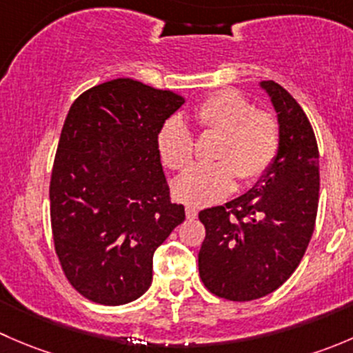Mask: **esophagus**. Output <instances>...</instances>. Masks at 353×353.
I'll list each match as a JSON object with an SVG mask.
<instances>
[{"instance_id": "34e87169", "label": "esophagus", "mask_w": 353, "mask_h": 353, "mask_svg": "<svg viewBox=\"0 0 353 353\" xmlns=\"http://www.w3.org/2000/svg\"><path fill=\"white\" fill-rule=\"evenodd\" d=\"M186 216H188V220H194L198 216V208L196 206H191V205H188L186 206Z\"/></svg>"}]
</instances>
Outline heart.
<instances>
[{"label": "heart", "mask_w": 353, "mask_h": 353, "mask_svg": "<svg viewBox=\"0 0 353 353\" xmlns=\"http://www.w3.org/2000/svg\"><path fill=\"white\" fill-rule=\"evenodd\" d=\"M201 133H219L213 148L215 162L190 167L174 183V194L191 206L215 203L230 193L236 177L244 186L261 181L275 163L282 145L280 121L272 110L254 108L237 90H219L193 109ZM162 162L183 170L194 157V133L181 117L167 119L157 134Z\"/></svg>", "instance_id": "b5f03b06"}]
</instances>
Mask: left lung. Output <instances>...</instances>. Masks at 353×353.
Here are the masks:
<instances>
[{
    "instance_id": "obj_1",
    "label": "left lung",
    "mask_w": 353,
    "mask_h": 353,
    "mask_svg": "<svg viewBox=\"0 0 353 353\" xmlns=\"http://www.w3.org/2000/svg\"><path fill=\"white\" fill-rule=\"evenodd\" d=\"M282 128V145L265 179L225 206L199 212L206 236L199 279L216 297L248 302L290 279L311 241L319 203V150L307 116L273 80L261 81Z\"/></svg>"
}]
</instances>
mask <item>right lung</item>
Instances as JSON below:
<instances>
[{
    "label": "right lung",
    "instance_id": "add662e5",
    "mask_svg": "<svg viewBox=\"0 0 353 353\" xmlns=\"http://www.w3.org/2000/svg\"><path fill=\"white\" fill-rule=\"evenodd\" d=\"M184 99L117 78L71 104L49 184L51 230L78 294L102 305L137 301L152 283L154 252L179 223L157 134Z\"/></svg>",
    "mask_w": 353,
    "mask_h": 353
}]
</instances>
